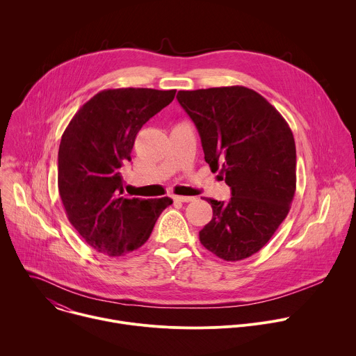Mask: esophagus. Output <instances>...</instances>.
<instances>
[{
  "mask_svg": "<svg viewBox=\"0 0 356 356\" xmlns=\"http://www.w3.org/2000/svg\"><path fill=\"white\" fill-rule=\"evenodd\" d=\"M194 197H186V195H175V201L177 202H191L194 201Z\"/></svg>",
  "mask_w": 356,
  "mask_h": 356,
  "instance_id": "34e87169",
  "label": "esophagus"
}]
</instances>
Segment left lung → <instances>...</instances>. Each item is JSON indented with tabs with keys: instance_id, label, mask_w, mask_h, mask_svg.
I'll use <instances>...</instances> for the list:
<instances>
[{
	"instance_id": "left-lung-1",
	"label": "left lung",
	"mask_w": 356,
	"mask_h": 356,
	"mask_svg": "<svg viewBox=\"0 0 356 356\" xmlns=\"http://www.w3.org/2000/svg\"><path fill=\"white\" fill-rule=\"evenodd\" d=\"M194 122L205 162L232 190L227 202L207 198L212 219L201 245L225 261L261 250L286 218L296 190L293 134L280 111L245 86L179 90ZM222 177V179H223Z\"/></svg>"
}]
</instances>
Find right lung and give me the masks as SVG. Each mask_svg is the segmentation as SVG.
<instances>
[{"instance_id": "add662e5", "label": "right lung", "mask_w": 356, "mask_h": 356, "mask_svg": "<svg viewBox=\"0 0 356 356\" xmlns=\"http://www.w3.org/2000/svg\"><path fill=\"white\" fill-rule=\"evenodd\" d=\"M176 90L104 89L72 117L58 149V191L68 220L96 252L117 257L141 248L172 198H126L123 163L141 127Z\"/></svg>"}]
</instances>
